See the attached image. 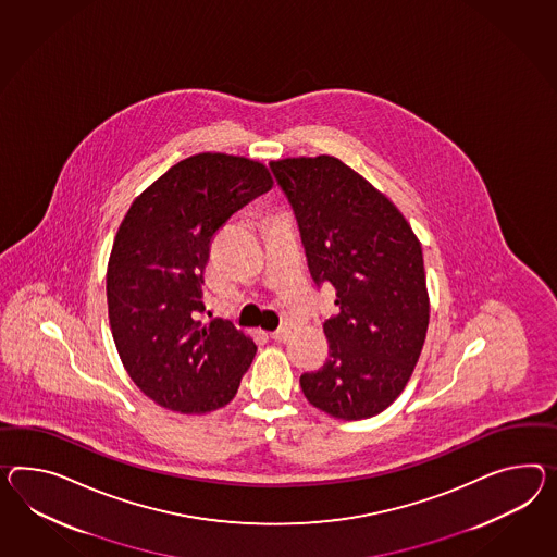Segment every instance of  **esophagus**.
I'll return each mask as SVG.
<instances>
[{
	"label": "esophagus",
	"mask_w": 557,
	"mask_h": 557,
	"mask_svg": "<svg viewBox=\"0 0 557 557\" xmlns=\"http://www.w3.org/2000/svg\"><path fill=\"white\" fill-rule=\"evenodd\" d=\"M272 339L278 343H285L288 337H290V329L288 327H278L276 331H272L271 333Z\"/></svg>",
	"instance_id": "esophagus-1"
}]
</instances>
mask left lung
<instances>
[{
  "label": "left lung",
  "instance_id": "obj_1",
  "mask_svg": "<svg viewBox=\"0 0 557 557\" xmlns=\"http://www.w3.org/2000/svg\"><path fill=\"white\" fill-rule=\"evenodd\" d=\"M314 283L339 313L325 321L329 357L300 375L305 398L342 420L385 410L412 375L429 329L422 246L398 208L331 156L272 161Z\"/></svg>",
  "mask_w": 557,
  "mask_h": 557
}]
</instances>
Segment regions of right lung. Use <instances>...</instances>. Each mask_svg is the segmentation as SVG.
Returning a JSON list of instances; mask_svg holds the SVG:
<instances>
[{
    "mask_svg": "<svg viewBox=\"0 0 557 557\" xmlns=\"http://www.w3.org/2000/svg\"><path fill=\"white\" fill-rule=\"evenodd\" d=\"M272 187L252 159L200 153L131 203L114 236L107 302L131 380L159 406L206 413L236 396L257 343L226 319L203 323V269L232 214Z\"/></svg>",
    "mask_w": 557,
    "mask_h": 557,
    "instance_id": "right-lung-1",
    "label": "right lung"
}]
</instances>
